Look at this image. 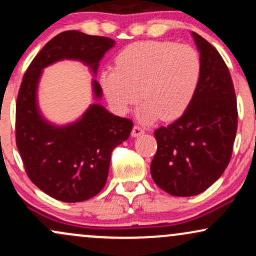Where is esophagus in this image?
Instances as JSON below:
<instances>
[{"label":"esophagus","instance_id":"34e87169","mask_svg":"<svg viewBox=\"0 0 256 256\" xmlns=\"http://www.w3.org/2000/svg\"><path fill=\"white\" fill-rule=\"evenodd\" d=\"M144 134V128H140V125H134V128H132V137H138V136H142V134Z\"/></svg>","mask_w":256,"mask_h":256}]
</instances>
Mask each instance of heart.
<instances>
[{
    "mask_svg": "<svg viewBox=\"0 0 256 256\" xmlns=\"http://www.w3.org/2000/svg\"><path fill=\"white\" fill-rule=\"evenodd\" d=\"M116 67L100 74L106 98L118 114H126L144 98L137 118L149 124L171 122L188 110L201 80V60L189 46L170 40H143L125 46Z\"/></svg>",
    "mask_w": 256,
    "mask_h": 256,
    "instance_id": "1",
    "label": "heart"
}]
</instances>
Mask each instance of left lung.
<instances>
[{
	"mask_svg": "<svg viewBox=\"0 0 256 256\" xmlns=\"http://www.w3.org/2000/svg\"><path fill=\"white\" fill-rule=\"evenodd\" d=\"M201 60V80L183 116L154 134L158 150L150 165L155 184L170 195L195 196L220 178L230 162L237 131L234 83L222 58L192 32Z\"/></svg>",
	"mask_w": 256,
	"mask_h": 256,
	"instance_id": "obj_1",
	"label": "left lung"
}]
</instances>
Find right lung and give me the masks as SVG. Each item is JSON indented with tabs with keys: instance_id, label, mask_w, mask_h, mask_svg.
<instances>
[{
	"instance_id": "right-lung-1",
	"label": "right lung",
	"mask_w": 256,
	"mask_h": 256,
	"mask_svg": "<svg viewBox=\"0 0 256 256\" xmlns=\"http://www.w3.org/2000/svg\"><path fill=\"white\" fill-rule=\"evenodd\" d=\"M116 46L108 37L64 31L49 40L32 60L16 100V146L31 182L62 202H82L104 189L112 152L130 137L132 122L100 104L102 88L96 80L100 61ZM62 60H79L93 74L96 102L74 122L64 126L42 116L38 88L44 68Z\"/></svg>"
}]
</instances>
